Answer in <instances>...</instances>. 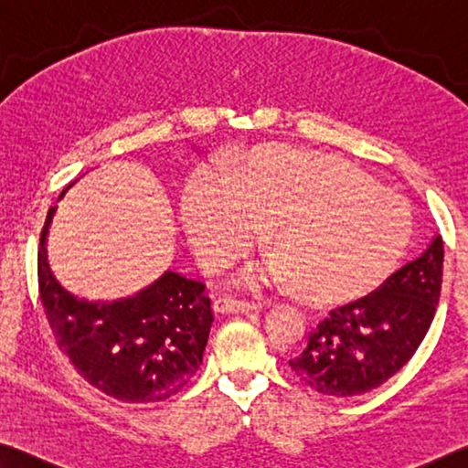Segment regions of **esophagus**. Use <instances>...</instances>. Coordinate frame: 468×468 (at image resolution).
<instances>
[{
    "mask_svg": "<svg viewBox=\"0 0 468 468\" xmlns=\"http://www.w3.org/2000/svg\"><path fill=\"white\" fill-rule=\"evenodd\" d=\"M262 306L254 302H239L231 298H218L214 302V313L218 314H246V313H258Z\"/></svg>",
    "mask_w": 468,
    "mask_h": 468,
    "instance_id": "34e87169",
    "label": "esophagus"
}]
</instances>
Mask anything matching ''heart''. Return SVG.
Here are the masks:
<instances>
[{
	"label": "heart",
	"mask_w": 468,
	"mask_h": 468,
	"mask_svg": "<svg viewBox=\"0 0 468 468\" xmlns=\"http://www.w3.org/2000/svg\"><path fill=\"white\" fill-rule=\"evenodd\" d=\"M183 220L212 269L246 254L271 225L277 254L250 272L251 285L300 289L314 306L367 298L381 287L410 237L402 202L331 154L258 145L231 175L202 166L183 194Z\"/></svg>",
	"instance_id": "1"
}]
</instances>
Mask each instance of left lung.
Masks as SVG:
<instances>
[{
    "mask_svg": "<svg viewBox=\"0 0 468 468\" xmlns=\"http://www.w3.org/2000/svg\"><path fill=\"white\" fill-rule=\"evenodd\" d=\"M441 271L443 241L435 235L377 292L333 310L289 367L324 396L352 398L379 388L412 358L431 327Z\"/></svg>",
    "mask_w": 468,
    "mask_h": 468,
    "instance_id": "1",
    "label": "left lung"
}]
</instances>
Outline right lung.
<instances>
[{
	"instance_id": "right-lung-1",
	"label": "right lung",
	"mask_w": 468,
	"mask_h": 468,
	"mask_svg": "<svg viewBox=\"0 0 468 468\" xmlns=\"http://www.w3.org/2000/svg\"><path fill=\"white\" fill-rule=\"evenodd\" d=\"M66 194V189L60 194ZM56 207L41 231L39 293L60 350L95 389L121 402H160L181 391L197 373L212 327L206 285L166 271L137 295L89 302L54 277L48 233Z\"/></svg>"
}]
</instances>
